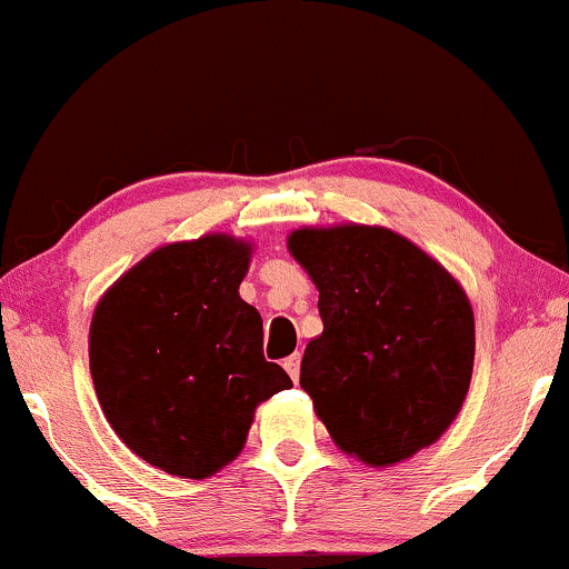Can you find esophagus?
Returning <instances> with one entry per match:
<instances>
[{"mask_svg": "<svg viewBox=\"0 0 569 569\" xmlns=\"http://www.w3.org/2000/svg\"><path fill=\"white\" fill-rule=\"evenodd\" d=\"M299 361H302V358H299V352H293V356H289V358H286V361H283V369L289 371V377H291L293 382L299 380Z\"/></svg>", "mask_w": 569, "mask_h": 569, "instance_id": "esophagus-1", "label": "esophagus"}]
</instances>
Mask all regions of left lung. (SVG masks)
<instances>
[{"label":"left lung","instance_id":"1","mask_svg":"<svg viewBox=\"0 0 569 569\" xmlns=\"http://www.w3.org/2000/svg\"><path fill=\"white\" fill-rule=\"evenodd\" d=\"M289 251L318 286L323 321L299 385L337 447L390 466L433 443L473 371V310L457 280L385 227L297 230Z\"/></svg>","mask_w":569,"mask_h":569}]
</instances>
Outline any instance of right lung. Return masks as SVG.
Returning <instances> with one entry per match:
<instances>
[{
  "instance_id": "obj_1",
  "label": "right lung",
  "mask_w": 569,
  "mask_h": 569,
  "mask_svg": "<svg viewBox=\"0 0 569 569\" xmlns=\"http://www.w3.org/2000/svg\"><path fill=\"white\" fill-rule=\"evenodd\" d=\"M248 259L251 246L227 234L162 246L96 307L90 375L103 415L166 473H217L243 449L257 403L291 388L238 293Z\"/></svg>"
}]
</instances>
